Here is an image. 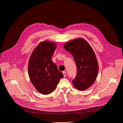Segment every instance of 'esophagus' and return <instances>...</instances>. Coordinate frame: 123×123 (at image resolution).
Instances as JSON below:
<instances>
[{"label":"esophagus","instance_id":"obj_1","mask_svg":"<svg viewBox=\"0 0 123 123\" xmlns=\"http://www.w3.org/2000/svg\"><path fill=\"white\" fill-rule=\"evenodd\" d=\"M63 75H64V77H66V72H63Z\"/></svg>","mask_w":123,"mask_h":123}]
</instances>
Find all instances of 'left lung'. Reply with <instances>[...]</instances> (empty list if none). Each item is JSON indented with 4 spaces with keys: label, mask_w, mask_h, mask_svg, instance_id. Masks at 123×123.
I'll list each match as a JSON object with an SVG mask.
<instances>
[{
    "label": "left lung",
    "mask_w": 123,
    "mask_h": 123,
    "mask_svg": "<svg viewBox=\"0 0 123 123\" xmlns=\"http://www.w3.org/2000/svg\"><path fill=\"white\" fill-rule=\"evenodd\" d=\"M64 49L71 53L77 67V74L72 81L79 91L88 89L95 82L98 72V64L92 48L86 40L77 38L66 42Z\"/></svg>",
    "instance_id": "8db88e82"
}]
</instances>
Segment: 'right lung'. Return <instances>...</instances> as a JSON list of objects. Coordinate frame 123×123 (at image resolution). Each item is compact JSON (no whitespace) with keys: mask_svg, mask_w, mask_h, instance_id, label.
<instances>
[{"mask_svg":"<svg viewBox=\"0 0 123 123\" xmlns=\"http://www.w3.org/2000/svg\"><path fill=\"white\" fill-rule=\"evenodd\" d=\"M56 48L54 42H42L33 51L29 61L30 80L37 90L44 95L53 92L64 76L51 60Z\"/></svg>","mask_w":123,"mask_h":123,"instance_id":"obj_1","label":"right lung"}]
</instances>
